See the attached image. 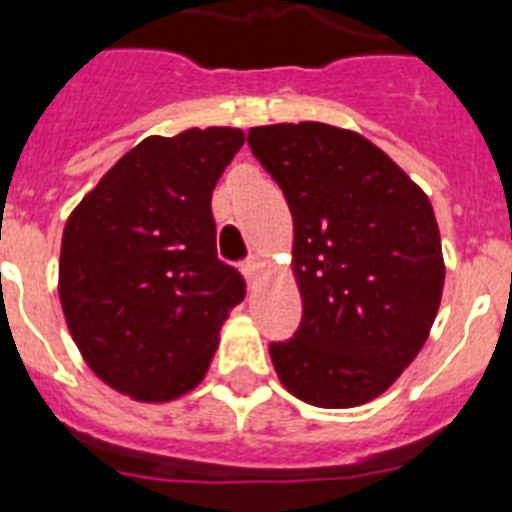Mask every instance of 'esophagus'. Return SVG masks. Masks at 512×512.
I'll return each instance as SVG.
<instances>
[{"label":"esophagus","instance_id":"obj_1","mask_svg":"<svg viewBox=\"0 0 512 512\" xmlns=\"http://www.w3.org/2000/svg\"><path fill=\"white\" fill-rule=\"evenodd\" d=\"M244 276L249 278V281H255L257 276H260V270H263V263H260V257H252V260H247V263L242 265Z\"/></svg>","mask_w":512,"mask_h":512}]
</instances>
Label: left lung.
<instances>
[{"mask_svg":"<svg viewBox=\"0 0 512 512\" xmlns=\"http://www.w3.org/2000/svg\"><path fill=\"white\" fill-rule=\"evenodd\" d=\"M249 147L292 210L302 323L270 344L297 400H376L421 352L439 313L444 255L426 191L373 141L328 123L249 128Z\"/></svg>","mask_w":512,"mask_h":512,"instance_id":"obj_1","label":"left lung"}]
</instances>
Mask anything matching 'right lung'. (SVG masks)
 <instances>
[{"label": "right lung", "mask_w": 512, "mask_h": 512, "mask_svg": "<svg viewBox=\"0 0 512 512\" xmlns=\"http://www.w3.org/2000/svg\"><path fill=\"white\" fill-rule=\"evenodd\" d=\"M242 128L147 136L70 213L60 305L91 371L136 402H170L205 378L244 281L215 252L210 202Z\"/></svg>", "instance_id": "right-lung-1"}]
</instances>
